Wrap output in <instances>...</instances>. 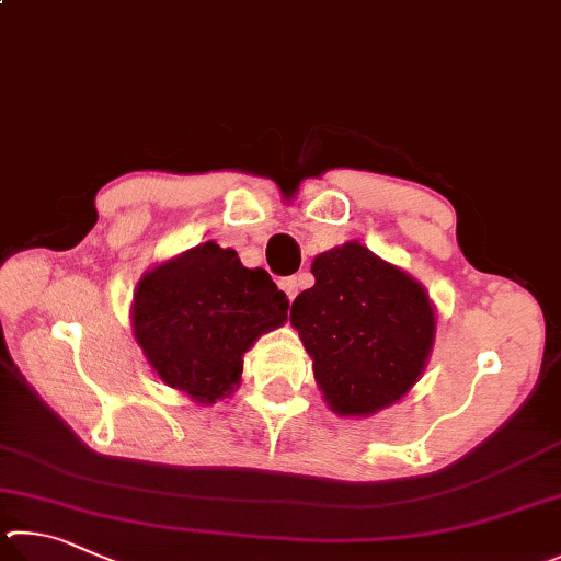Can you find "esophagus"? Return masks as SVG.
Wrapping results in <instances>:
<instances>
[{
    "label": "esophagus",
    "instance_id": "obj_1",
    "mask_svg": "<svg viewBox=\"0 0 561 561\" xmlns=\"http://www.w3.org/2000/svg\"><path fill=\"white\" fill-rule=\"evenodd\" d=\"M302 286H306V275H288V278L280 280V288H283V293H286L290 300L298 296V290Z\"/></svg>",
    "mask_w": 561,
    "mask_h": 561
}]
</instances>
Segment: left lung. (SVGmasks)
<instances>
[{"instance_id": "1", "label": "left lung", "mask_w": 561, "mask_h": 561, "mask_svg": "<svg viewBox=\"0 0 561 561\" xmlns=\"http://www.w3.org/2000/svg\"><path fill=\"white\" fill-rule=\"evenodd\" d=\"M316 286L290 322L332 411L367 416L394 404L424 371L436 318L426 290L359 243L320 253Z\"/></svg>"}]
</instances>
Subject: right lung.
Here are the masks:
<instances>
[{"mask_svg":"<svg viewBox=\"0 0 561 561\" xmlns=\"http://www.w3.org/2000/svg\"><path fill=\"white\" fill-rule=\"evenodd\" d=\"M286 293L233 249L206 241L137 283L135 337L164 385L214 404L239 385L243 352L288 320Z\"/></svg>","mask_w":561,"mask_h":561,"instance_id":"add662e5","label":"right lung"}]
</instances>
